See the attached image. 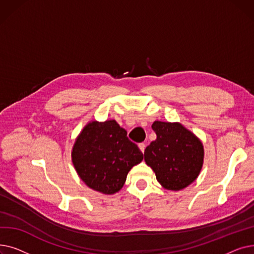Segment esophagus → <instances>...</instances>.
<instances>
[{"label": "esophagus", "instance_id": "esophagus-1", "mask_svg": "<svg viewBox=\"0 0 254 254\" xmlns=\"http://www.w3.org/2000/svg\"><path fill=\"white\" fill-rule=\"evenodd\" d=\"M145 147H146L145 143H140V144H139V148H140V150H141L142 152H144V150H145Z\"/></svg>", "mask_w": 254, "mask_h": 254}]
</instances>
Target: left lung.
Segmentation results:
<instances>
[{"label": "left lung", "instance_id": "obj_1", "mask_svg": "<svg viewBox=\"0 0 254 254\" xmlns=\"http://www.w3.org/2000/svg\"><path fill=\"white\" fill-rule=\"evenodd\" d=\"M156 139L144 151V159L157 181L169 190H180L195 180L203 166L204 148L180 124L154 122Z\"/></svg>", "mask_w": 254, "mask_h": 254}]
</instances>
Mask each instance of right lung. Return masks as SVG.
Masks as SVG:
<instances>
[{
  "mask_svg": "<svg viewBox=\"0 0 254 254\" xmlns=\"http://www.w3.org/2000/svg\"><path fill=\"white\" fill-rule=\"evenodd\" d=\"M143 159L137 144L115 120L88 124L77 138L72 161L79 177L105 194L122 190L128 171Z\"/></svg>",
  "mask_w": 254,
  "mask_h": 254,
  "instance_id": "add662e5",
  "label": "right lung"
}]
</instances>
